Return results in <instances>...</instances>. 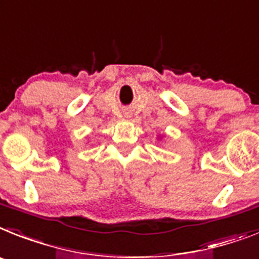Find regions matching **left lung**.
<instances>
[{
	"mask_svg": "<svg viewBox=\"0 0 259 259\" xmlns=\"http://www.w3.org/2000/svg\"><path fill=\"white\" fill-rule=\"evenodd\" d=\"M159 139H161V137H159Z\"/></svg>",
	"mask_w": 259,
	"mask_h": 259,
	"instance_id": "1",
	"label": "left lung"
}]
</instances>
